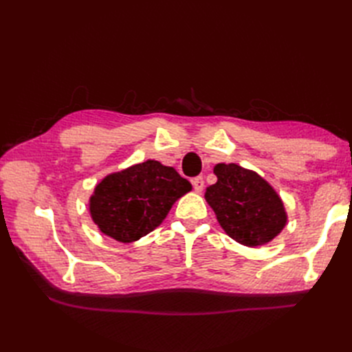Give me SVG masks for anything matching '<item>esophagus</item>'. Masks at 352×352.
Segmentation results:
<instances>
[{
	"mask_svg": "<svg viewBox=\"0 0 352 352\" xmlns=\"http://www.w3.org/2000/svg\"><path fill=\"white\" fill-rule=\"evenodd\" d=\"M192 185H194V189L197 190V192H201L202 189H204V179H202V176H197L192 179Z\"/></svg>",
	"mask_w": 352,
	"mask_h": 352,
	"instance_id": "obj_1",
	"label": "esophagus"
}]
</instances>
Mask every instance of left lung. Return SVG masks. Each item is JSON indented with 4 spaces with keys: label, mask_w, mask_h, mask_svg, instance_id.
<instances>
[{
    "label": "left lung",
    "mask_w": 352,
    "mask_h": 352,
    "mask_svg": "<svg viewBox=\"0 0 352 352\" xmlns=\"http://www.w3.org/2000/svg\"><path fill=\"white\" fill-rule=\"evenodd\" d=\"M217 182L206 199L228 235L245 247L270 242L286 226L283 202L269 182L235 163L214 166Z\"/></svg>",
    "instance_id": "left-lung-1"
}]
</instances>
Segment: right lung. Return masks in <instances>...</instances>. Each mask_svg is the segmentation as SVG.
<instances>
[{"mask_svg": "<svg viewBox=\"0 0 352 352\" xmlns=\"http://www.w3.org/2000/svg\"><path fill=\"white\" fill-rule=\"evenodd\" d=\"M190 189L192 185L173 167L146 160L105 176L89 198V212L104 235L129 243L162 225Z\"/></svg>", "mask_w": 352, "mask_h": 352, "instance_id": "right-lung-1", "label": "right lung"}]
</instances>
